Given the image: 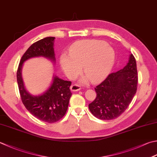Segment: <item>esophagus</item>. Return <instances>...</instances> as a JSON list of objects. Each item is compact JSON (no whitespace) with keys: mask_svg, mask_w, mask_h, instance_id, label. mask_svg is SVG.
Returning <instances> with one entry per match:
<instances>
[{"mask_svg":"<svg viewBox=\"0 0 157 157\" xmlns=\"http://www.w3.org/2000/svg\"><path fill=\"white\" fill-rule=\"evenodd\" d=\"M70 89H71V90L73 91V92L79 91V90H80L81 86H80L78 85V84H73V85L71 86Z\"/></svg>","mask_w":157,"mask_h":157,"instance_id":"obj_1","label":"esophagus"}]
</instances>
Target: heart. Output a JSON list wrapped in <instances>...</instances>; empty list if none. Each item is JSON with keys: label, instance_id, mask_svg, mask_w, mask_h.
<instances>
[{"label": "heart", "instance_id": "1", "mask_svg": "<svg viewBox=\"0 0 157 157\" xmlns=\"http://www.w3.org/2000/svg\"><path fill=\"white\" fill-rule=\"evenodd\" d=\"M115 53L105 41L88 39L78 41L69 48V54L63 53L60 63L67 77L73 79L79 74L83 66L84 76L81 81L90 79L93 83L102 80L109 74L114 64Z\"/></svg>", "mask_w": 157, "mask_h": 157}]
</instances>
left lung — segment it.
I'll return each instance as SVG.
<instances>
[{
	"label": "left lung",
	"instance_id": "1",
	"mask_svg": "<svg viewBox=\"0 0 157 157\" xmlns=\"http://www.w3.org/2000/svg\"><path fill=\"white\" fill-rule=\"evenodd\" d=\"M138 82L136 60L133 54L123 69L110 73L94 88L97 97L88 105L91 113L101 120H113L121 116L136 93Z\"/></svg>",
	"mask_w": 157,
	"mask_h": 157
}]
</instances>
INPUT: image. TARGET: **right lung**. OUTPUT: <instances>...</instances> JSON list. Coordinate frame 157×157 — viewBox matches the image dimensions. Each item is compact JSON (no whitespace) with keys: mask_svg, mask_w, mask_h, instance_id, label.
Here are the masks:
<instances>
[{"mask_svg":"<svg viewBox=\"0 0 157 157\" xmlns=\"http://www.w3.org/2000/svg\"><path fill=\"white\" fill-rule=\"evenodd\" d=\"M54 39L53 36H48L30 45L21 57L17 71L18 88L24 106L35 117L48 123L58 121L66 113L72 94L69 89L71 82L64 81L54 76L50 87L44 94L33 96L24 88L21 68L26 60L33 57L44 56L54 62Z\"/></svg>","mask_w":157,"mask_h":157,"instance_id":"add662e5","label":"right lung"}]
</instances>
